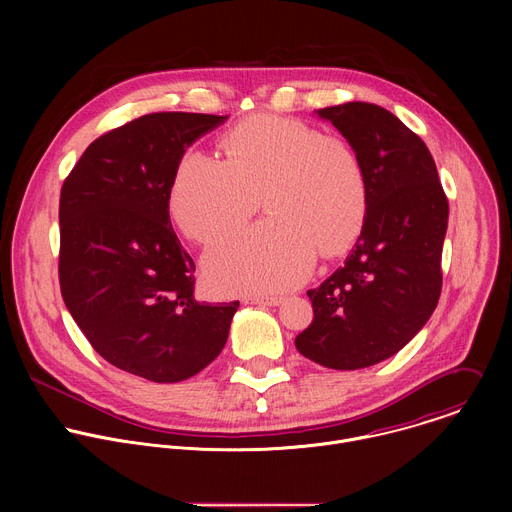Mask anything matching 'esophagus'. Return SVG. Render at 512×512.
Masks as SVG:
<instances>
[{"label":"esophagus","mask_w":512,"mask_h":512,"mask_svg":"<svg viewBox=\"0 0 512 512\" xmlns=\"http://www.w3.org/2000/svg\"><path fill=\"white\" fill-rule=\"evenodd\" d=\"M249 302H251V304H259V306H269V308H273V306L283 304V298H281V296H255V298H249Z\"/></svg>","instance_id":"esophagus-1"}]
</instances>
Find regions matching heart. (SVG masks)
Listing matches in <instances>:
<instances>
[{
	"label": "heart",
	"instance_id": "b5f03b06",
	"mask_svg": "<svg viewBox=\"0 0 512 512\" xmlns=\"http://www.w3.org/2000/svg\"><path fill=\"white\" fill-rule=\"evenodd\" d=\"M225 160L188 150L172 180L178 227L210 245L257 210L267 221L235 233L206 255L210 279L227 294H269L300 283L318 253L336 255L360 233L367 178L352 145L316 127L257 115L223 139Z\"/></svg>",
	"mask_w": 512,
	"mask_h": 512
}]
</instances>
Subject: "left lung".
<instances>
[{
    "label": "left lung",
    "instance_id": "obj_1",
    "mask_svg": "<svg viewBox=\"0 0 512 512\" xmlns=\"http://www.w3.org/2000/svg\"><path fill=\"white\" fill-rule=\"evenodd\" d=\"M316 113L358 154L369 200L344 265L308 291L314 320L296 348L356 371L397 354L433 314L450 208L427 145L393 113L360 101Z\"/></svg>",
    "mask_w": 512,
    "mask_h": 512
}]
</instances>
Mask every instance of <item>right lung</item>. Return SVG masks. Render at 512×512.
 Listing matches in <instances>:
<instances>
[{"label":"right lung","mask_w":512,"mask_h":512,"mask_svg":"<svg viewBox=\"0 0 512 512\" xmlns=\"http://www.w3.org/2000/svg\"><path fill=\"white\" fill-rule=\"evenodd\" d=\"M229 115L150 113L95 139L60 190L62 300L113 367L154 383L221 354L239 302L194 296V261L170 223L186 148Z\"/></svg>","instance_id":"add662e5"}]
</instances>
